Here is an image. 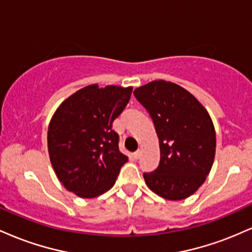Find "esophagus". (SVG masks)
<instances>
[{
    "mask_svg": "<svg viewBox=\"0 0 252 252\" xmlns=\"http://www.w3.org/2000/svg\"><path fill=\"white\" fill-rule=\"evenodd\" d=\"M141 154H142V152H141L140 149L136 150V152L134 153V158H136V160H137V158H141Z\"/></svg>",
    "mask_w": 252,
    "mask_h": 252,
    "instance_id": "34e87169",
    "label": "esophagus"
}]
</instances>
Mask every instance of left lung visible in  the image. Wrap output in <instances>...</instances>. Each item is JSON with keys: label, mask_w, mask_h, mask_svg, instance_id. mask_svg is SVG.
I'll list each match as a JSON object with an SVG mask.
<instances>
[{"label": "left lung", "mask_w": 252, "mask_h": 252, "mask_svg": "<svg viewBox=\"0 0 252 252\" xmlns=\"http://www.w3.org/2000/svg\"><path fill=\"white\" fill-rule=\"evenodd\" d=\"M134 94L149 112L160 146L158 167L143 174L147 186L167 200L189 198L215 161L216 130L209 112L186 89L166 80H153Z\"/></svg>", "instance_id": "left-lung-1"}]
</instances>
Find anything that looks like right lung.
<instances>
[{"label":"right lung","mask_w":252,"mask_h":252,"mask_svg":"<svg viewBox=\"0 0 252 252\" xmlns=\"http://www.w3.org/2000/svg\"><path fill=\"white\" fill-rule=\"evenodd\" d=\"M131 92L132 86L92 84L66 98L51 118L47 146L52 167L63 187L80 198L109 190L128 161L118 149L112 123Z\"/></svg>","instance_id":"obj_1"}]
</instances>
